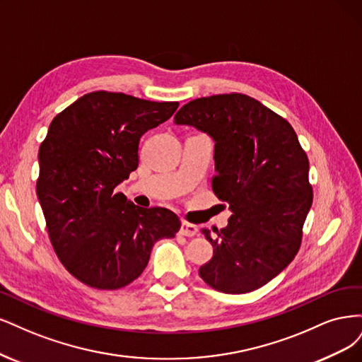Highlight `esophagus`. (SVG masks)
I'll return each instance as SVG.
<instances>
[{"label":"esophagus","mask_w":362,"mask_h":362,"mask_svg":"<svg viewBox=\"0 0 362 362\" xmlns=\"http://www.w3.org/2000/svg\"><path fill=\"white\" fill-rule=\"evenodd\" d=\"M197 231H198V227H197V226H194V224H191V223H186V221H183L182 227H180V235L191 238V236H195V235H197Z\"/></svg>","instance_id":"obj_1"}]
</instances>
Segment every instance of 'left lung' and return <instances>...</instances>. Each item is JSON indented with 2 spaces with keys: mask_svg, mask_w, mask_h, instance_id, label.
I'll list each match as a JSON object with an SVG mask.
<instances>
[{
  "mask_svg": "<svg viewBox=\"0 0 362 362\" xmlns=\"http://www.w3.org/2000/svg\"><path fill=\"white\" fill-rule=\"evenodd\" d=\"M215 139L212 191L231 209L228 226L207 228L214 255L198 274L223 293H248L295 259L313 203L308 156L291 124L242 93L198 98L174 115Z\"/></svg>",
  "mask_w": 362,
  "mask_h": 362,
  "instance_id": "left-lung-1",
  "label": "left lung"
}]
</instances>
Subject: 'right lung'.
I'll return each mask as SVG.
<instances>
[{"mask_svg":"<svg viewBox=\"0 0 362 362\" xmlns=\"http://www.w3.org/2000/svg\"><path fill=\"white\" fill-rule=\"evenodd\" d=\"M177 107L98 90L51 122L36 189L57 257L81 283L100 290L131 284L153 245L180 230L168 209L138 207L115 191L138 167L139 138Z\"/></svg>","mask_w":362,"mask_h":362,"instance_id":"1","label":"right lung"}]
</instances>
